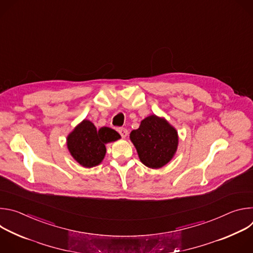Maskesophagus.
<instances>
[{
  "label": "esophagus",
  "mask_w": 253,
  "mask_h": 253,
  "mask_svg": "<svg viewBox=\"0 0 253 253\" xmlns=\"http://www.w3.org/2000/svg\"><path fill=\"white\" fill-rule=\"evenodd\" d=\"M118 132L122 138H125L128 135V130L126 128H118Z\"/></svg>",
  "instance_id": "1"
}]
</instances>
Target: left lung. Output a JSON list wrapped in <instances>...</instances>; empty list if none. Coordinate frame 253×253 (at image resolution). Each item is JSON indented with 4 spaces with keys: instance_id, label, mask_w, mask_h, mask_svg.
I'll use <instances>...</instances> for the list:
<instances>
[{
    "instance_id": "1",
    "label": "left lung",
    "mask_w": 253,
    "mask_h": 253,
    "mask_svg": "<svg viewBox=\"0 0 253 253\" xmlns=\"http://www.w3.org/2000/svg\"><path fill=\"white\" fill-rule=\"evenodd\" d=\"M141 162L157 169L167 164L176 152L178 136L166 120L151 115L142 120L140 127L130 133Z\"/></svg>"
}]
</instances>
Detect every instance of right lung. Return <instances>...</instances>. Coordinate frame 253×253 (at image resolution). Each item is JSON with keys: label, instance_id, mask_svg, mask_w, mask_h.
I'll return each instance as SVG.
<instances>
[{"label": "right lung", "instance_id": "add662e5", "mask_svg": "<svg viewBox=\"0 0 253 253\" xmlns=\"http://www.w3.org/2000/svg\"><path fill=\"white\" fill-rule=\"evenodd\" d=\"M121 136L113 129L102 127L97 130L94 124L84 120L67 138L68 149L73 158L84 167H93L103 160L108 142L116 141Z\"/></svg>", "mask_w": 253, "mask_h": 253}]
</instances>
